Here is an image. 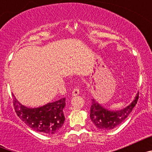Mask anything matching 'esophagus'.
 I'll list each match as a JSON object with an SVG mask.
<instances>
[{"mask_svg": "<svg viewBox=\"0 0 152 152\" xmlns=\"http://www.w3.org/2000/svg\"><path fill=\"white\" fill-rule=\"evenodd\" d=\"M79 94H80L79 88L77 87H75V88H74V90L72 91V96H77Z\"/></svg>", "mask_w": 152, "mask_h": 152, "instance_id": "1", "label": "esophagus"}]
</instances>
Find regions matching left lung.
I'll return each mask as SVG.
<instances>
[{"label":"left lung","mask_w":152,"mask_h":152,"mask_svg":"<svg viewBox=\"0 0 152 152\" xmlns=\"http://www.w3.org/2000/svg\"><path fill=\"white\" fill-rule=\"evenodd\" d=\"M138 99L139 93L136 94L134 100L127 107L120 110H111L110 109L103 107L94 98L91 100L92 104L91 106L90 118L98 129L102 131L111 130L121 124L128 117L132 109L136 105Z\"/></svg>","instance_id":"1"}]
</instances>
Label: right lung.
<instances>
[{
	"label": "right lung",
	"instance_id": "add662e5",
	"mask_svg": "<svg viewBox=\"0 0 152 152\" xmlns=\"http://www.w3.org/2000/svg\"><path fill=\"white\" fill-rule=\"evenodd\" d=\"M13 96L16 113L32 129L46 135H53L60 131L64 122L63 110L65 106V98L32 108L23 105L14 94Z\"/></svg>",
	"mask_w": 152,
	"mask_h": 152
}]
</instances>
